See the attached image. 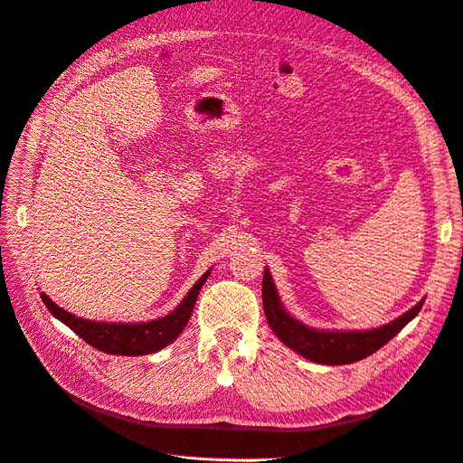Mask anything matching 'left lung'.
<instances>
[{
  "instance_id": "obj_1",
  "label": "left lung",
  "mask_w": 463,
  "mask_h": 463,
  "mask_svg": "<svg viewBox=\"0 0 463 463\" xmlns=\"http://www.w3.org/2000/svg\"><path fill=\"white\" fill-rule=\"evenodd\" d=\"M262 305L270 328L293 352H298L299 355L315 363H322V365H347V363H355L359 359L369 357L376 349H381L386 342L394 338L421 311L423 301L381 328L365 332H320L301 325V322L291 318L284 311L272 284V278L269 270H264Z\"/></svg>"
}]
</instances>
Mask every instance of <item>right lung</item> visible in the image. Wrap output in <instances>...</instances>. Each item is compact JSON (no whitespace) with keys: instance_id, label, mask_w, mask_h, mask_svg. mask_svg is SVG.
<instances>
[{"instance_id":"right-lung-1","label":"right lung","mask_w":463,"mask_h":463,"mask_svg":"<svg viewBox=\"0 0 463 463\" xmlns=\"http://www.w3.org/2000/svg\"><path fill=\"white\" fill-rule=\"evenodd\" d=\"M210 270L191 288V291L181 301L177 309L158 320L143 322V325H111V322H94L77 318L75 315L63 311L61 307L55 305L46 293H40L42 301L48 307V311L60 318L63 325L71 328L77 335H80L89 345L100 349L104 354L111 355H146L172 344L177 335L187 326L189 317L193 313L194 301H197L199 291L206 282Z\"/></svg>"}]
</instances>
